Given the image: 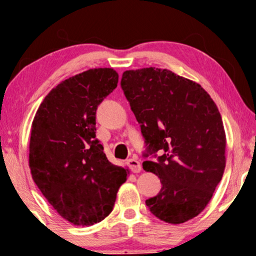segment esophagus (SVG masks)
<instances>
[{"label": "esophagus", "instance_id": "esophagus-1", "mask_svg": "<svg viewBox=\"0 0 256 256\" xmlns=\"http://www.w3.org/2000/svg\"><path fill=\"white\" fill-rule=\"evenodd\" d=\"M128 165L131 168L132 172L140 173V171H142V164H140V161L138 160L137 158H130V160L128 161Z\"/></svg>", "mask_w": 256, "mask_h": 256}]
</instances>
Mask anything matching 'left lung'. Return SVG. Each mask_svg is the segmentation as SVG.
Instances as JSON below:
<instances>
[{
    "mask_svg": "<svg viewBox=\"0 0 256 256\" xmlns=\"http://www.w3.org/2000/svg\"><path fill=\"white\" fill-rule=\"evenodd\" d=\"M122 88L146 140L160 150L143 170L160 178V192L146 204L156 218L182 224L207 207L224 174L226 136L218 107L201 85L170 70H130Z\"/></svg>",
    "mask_w": 256,
    "mask_h": 256,
    "instance_id": "obj_1",
    "label": "left lung"
}]
</instances>
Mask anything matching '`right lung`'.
<instances>
[{"instance_id": "add662e5", "label": "right lung", "mask_w": 256, "mask_h": 256, "mask_svg": "<svg viewBox=\"0 0 256 256\" xmlns=\"http://www.w3.org/2000/svg\"><path fill=\"white\" fill-rule=\"evenodd\" d=\"M113 68H91L46 96L31 126L28 166L54 210L73 225L102 222L128 170L108 161L96 138V110L116 88Z\"/></svg>"}]
</instances>
